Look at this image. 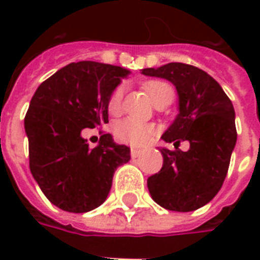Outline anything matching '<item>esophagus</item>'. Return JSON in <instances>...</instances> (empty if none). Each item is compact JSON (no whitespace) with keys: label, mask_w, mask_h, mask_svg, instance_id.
<instances>
[{"label":"esophagus","mask_w":260,"mask_h":260,"mask_svg":"<svg viewBox=\"0 0 260 260\" xmlns=\"http://www.w3.org/2000/svg\"><path fill=\"white\" fill-rule=\"evenodd\" d=\"M142 153L143 152H142V150H139V149H132V150H131V156H132L134 158H136V157H139Z\"/></svg>","instance_id":"1"}]
</instances>
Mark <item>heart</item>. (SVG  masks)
I'll return each mask as SVG.
<instances>
[{
	"label": "heart",
	"instance_id": "heart-1",
	"mask_svg": "<svg viewBox=\"0 0 260 260\" xmlns=\"http://www.w3.org/2000/svg\"><path fill=\"white\" fill-rule=\"evenodd\" d=\"M145 90H146L147 96L150 97L153 104L166 100V99H174V90L173 87L161 82V80H149L145 83ZM122 96H124V87L118 86L115 87L111 96L108 99V111L110 114H117L121 110V103H122ZM115 136L119 142L124 143H129L134 146H145L149 142L152 141L154 136V128L152 125L143 124L136 119L126 118L119 121L118 124L115 125Z\"/></svg>",
	"mask_w": 260,
	"mask_h": 260
}]
</instances>
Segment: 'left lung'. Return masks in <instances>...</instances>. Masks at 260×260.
<instances>
[{"label": "left lung", "mask_w": 260, "mask_h": 260, "mask_svg": "<svg viewBox=\"0 0 260 260\" xmlns=\"http://www.w3.org/2000/svg\"><path fill=\"white\" fill-rule=\"evenodd\" d=\"M142 74L169 80L178 93V114L161 139L174 146L189 142L186 152L160 147L163 167L147 178L150 196L167 210H196L217 195L229 171L237 143L233 103L210 75L193 65L170 62Z\"/></svg>", "instance_id": "8db88e82"}]
</instances>
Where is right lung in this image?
<instances>
[{"mask_svg":"<svg viewBox=\"0 0 260 260\" xmlns=\"http://www.w3.org/2000/svg\"><path fill=\"white\" fill-rule=\"evenodd\" d=\"M131 72L94 61L71 62L37 87L25 117L29 166L48 201L86 213L107 199L131 149L106 134L90 149L82 131L108 122V99Z\"/></svg>","mask_w":260,"mask_h":260,"instance_id":"add662e5","label":"right lung"}]
</instances>
